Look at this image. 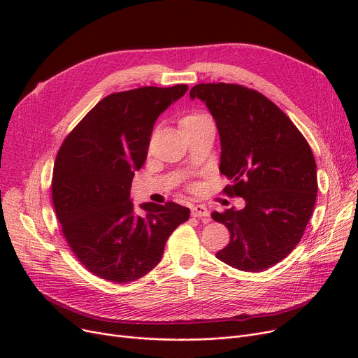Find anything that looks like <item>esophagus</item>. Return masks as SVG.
<instances>
[{"label": "esophagus", "mask_w": 358, "mask_h": 358, "mask_svg": "<svg viewBox=\"0 0 358 358\" xmlns=\"http://www.w3.org/2000/svg\"><path fill=\"white\" fill-rule=\"evenodd\" d=\"M192 216L193 217H209V210L203 204H196L192 208Z\"/></svg>", "instance_id": "34e87169"}]
</instances>
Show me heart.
<instances>
[{
  "label": "heart",
  "instance_id": "b5f03b06",
  "mask_svg": "<svg viewBox=\"0 0 358 358\" xmlns=\"http://www.w3.org/2000/svg\"><path fill=\"white\" fill-rule=\"evenodd\" d=\"M204 119H208V117L200 115V113H190V115H185V116L180 120V127H181V130H182V129L190 127V126H193V124H196V123H199V122H201V120H204Z\"/></svg>",
  "mask_w": 358,
  "mask_h": 358
}]
</instances>
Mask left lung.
Masks as SVG:
<instances>
[{
    "label": "left lung",
    "instance_id": "left-lung-1",
    "mask_svg": "<svg viewBox=\"0 0 358 358\" xmlns=\"http://www.w3.org/2000/svg\"><path fill=\"white\" fill-rule=\"evenodd\" d=\"M216 122L219 171L231 180L223 193L245 200L212 217L229 229L216 257L258 273L286 258L303 236L316 193V162L294 123L261 92L238 84H197L190 91Z\"/></svg>",
    "mask_w": 358,
    "mask_h": 358
}]
</instances>
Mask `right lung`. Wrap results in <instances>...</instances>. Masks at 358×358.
I'll list each match as a JSON object with an SVG mask.
<instances>
[{"mask_svg": "<svg viewBox=\"0 0 358 358\" xmlns=\"http://www.w3.org/2000/svg\"><path fill=\"white\" fill-rule=\"evenodd\" d=\"M189 90L141 87L104 97L65 138L55 159L52 200L62 234L81 264L113 283L152 270L190 209L130 200L158 116Z\"/></svg>", "mask_w": 358, "mask_h": 358, "instance_id": "obj_1", "label": "right lung"}]
</instances>
